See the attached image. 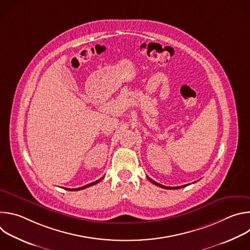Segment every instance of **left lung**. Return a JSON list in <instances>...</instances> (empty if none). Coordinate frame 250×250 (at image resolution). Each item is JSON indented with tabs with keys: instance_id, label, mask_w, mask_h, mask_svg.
Listing matches in <instances>:
<instances>
[{
	"instance_id": "1",
	"label": "left lung",
	"mask_w": 250,
	"mask_h": 250,
	"mask_svg": "<svg viewBox=\"0 0 250 250\" xmlns=\"http://www.w3.org/2000/svg\"><path fill=\"white\" fill-rule=\"evenodd\" d=\"M147 179L151 182V183H153L154 185H156V186H158V187H161V188H164V189H180V188H183V187H186L187 185H183V186H178V187H166V186H163V185H161V184H159V183H157V182H155V181H153L152 179H150L149 177H147Z\"/></svg>"
}]
</instances>
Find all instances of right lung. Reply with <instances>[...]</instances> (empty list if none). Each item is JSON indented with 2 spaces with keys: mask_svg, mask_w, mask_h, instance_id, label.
Segmentation results:
<instances>
[{
  "mask_svg": "<svg viewBox=\"0 0 250 250\" xmlns=\"http://www.w3.org/2000/svg\"><path fill=\"white\" fill-rule=\"evenodd\" d=\"M102 179H103V178H101V179H99V180H97V181H95V182H92V183H90V184H88V185H85V186H83V187H80V188H76V189H68V188H65V189H66V190H69V191H79V190H83V189H85V188L91 187V186H93V185L99 183Z\"/></svg>",
  "mask_w": 250,
  "mask_h": 250,
  "instance_id": "1",
  "label": "right lung"
}]
</instances>
